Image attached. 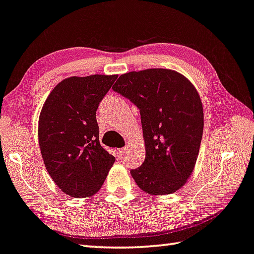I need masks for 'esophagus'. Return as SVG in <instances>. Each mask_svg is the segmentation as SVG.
Segmentation results:
<instances>
[{"label":"esophagus","mask_w":254,"mask_h":254,"mask_svg":"<svg viewBox=\"0 0 254 254\" xmlns=\"http://www.w3.org/2000/svg\"><path fill=\"white\" fill-rule=\"evenodd\" d=\"M126 151H127V148H120V149H117V150H116L117 156H119L120 158L124 157V155H126Z\"/></svg>","instance_id":"1"}]
</instances>
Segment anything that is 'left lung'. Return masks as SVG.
I'll list each match as a JSON object with an SVG mask.
<instances>
[{
  "label": "left lung",
  "mask_w": 254,
  "mask_h": 254,
  "mask_svg": "<svg viewBox=\"0 0 254 254\" xmlns=\"http://www.w3.org/2000/svg\"><path fill=\"white\" fill-rule=\"evenodd\" d=\"M139 108L146 157L131 170L150 195L177 191L190 177L202 141L204 115L199 94L176 70L150 68L121 75L113 86Z\"/></svg>",
  "instance_id": "1"
}]
</instances>
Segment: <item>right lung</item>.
I'll list each match as a JSON object with an SVG mask.
<instances>
[{
	"label": "right lung",
	"instance_id": "obj_1",
	"mask_svg": "<svg viewBox=\"0 0 254 254\" xmlns=\"http://www.w3.org/2000/svg\"><path fill=\"white\" fill-rule=\"evenodd\" d=\"M117 75L68 77L45 100L39 143L47 171L64 192L88 197L103 186L115 157L99 142L96 113Z\"/></svg>",
	"mask_w": 254,
	"mask_h": 254
}]
</instances>
